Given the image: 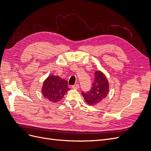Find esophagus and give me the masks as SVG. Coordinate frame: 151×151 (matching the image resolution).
I'll return each instance as SVG.
<instances>
[{"mask_svg": "<svg viewBox=\"0 0 151 151\" xmlns=\"http://www.w3.org/2000/svg\"><path fill=\"white\" fill-rule=\"evenodd\" d=\"M72 88L73 89H79V85L78 84H74V85H73V86H72Z\"/></svg>", "mask_w": 151, "mask_h": 151, "instance_id": "1", "label": "esophagus"}]
</instances>
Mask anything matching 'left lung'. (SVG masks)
<instances>
[{"instance_id":"8db88e82","label":"left lung","mask_w":151,"mask_h":151,"mask_svg":"<svg viewBox=\"0 0 151 151\" xmlns=\"http://www.w3.org/2000/svg\"><path fill=\"white\" fill-rule=\"evenodd\" d=\"M108 92L109 84L106 76L101 72L96 71L91 89L86 93L82 91V94L87 103L94 105L101 102L106 98Z\"/></svg>"}]
</instances>
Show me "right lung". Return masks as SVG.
I'll return each mask as SVG.
<instances>
[{"label": "right lung", "mask_w": 151, "mask_h": 151, "mask_svg": "<svg viewBox=\"0 0 151 151\" xmlns=\"http://www.w3.org/2000/svg\"><path fill=\"white\" fill-rule=\"evenodd\" d=\"M69 89L66 80L52 75L44 81L42 91L45 98L55 103L60 101Z\"/></svg>", "instance_id": "obj_1"}]
</instances>
